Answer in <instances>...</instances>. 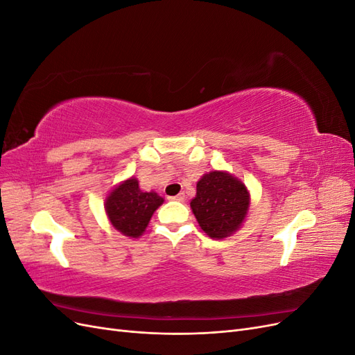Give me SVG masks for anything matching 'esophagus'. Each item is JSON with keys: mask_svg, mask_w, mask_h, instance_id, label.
Listing matches in <instances>:
<instances>
[{"mask_svg": "<svg viewBox=\"0 0 355 355\" xmlns=\"http://www.w3.org/2000/svg\"><path fill=\"white\" fill-rule=\"evenodd\" d=\"M185 194L184 192H180V194H178V196H175V197H170V200H175V201H180V202H184L185 201Z\"/></svg>", "mask_w": 355, "mask_h": 355, "instance_id": "obj_1", "label": "esophagus"}]
</instances>
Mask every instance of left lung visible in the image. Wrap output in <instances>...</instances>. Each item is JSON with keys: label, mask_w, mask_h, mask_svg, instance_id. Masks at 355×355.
Wrapping results in <instances>:
<instances>
[{"label": "left lung", "mask_w": 355, "mask_h": 355, "mask_svg": "<svg viewBox=\"0 0 355 355\" xmlns=\"http://www.w3.org/2000/svg\"><path fill=\"white\" fill-rule=\"evenodd\" d=\"M249 192L227 171H210L197 184L191 209L201 230L211 239L230 237L240 228L249 210Z\"/></svg>", "instance_id": "obj_1"}]
</instances>
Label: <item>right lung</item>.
Instances as JSON below:
<instances>
[{
    "label": "right lung",
    "instance_id": "obj_1",
    "mask_svg": "<svg viewBox=\"0 0 355 355\" xmlns=\"http://www.w3.org/2000/svg\"><path fill=\"white\" fill-rule=\"evenodd\" d=\"M163 201L157 192L141 191L139 182L132 178L112 189L106 198L105 210L115 230L127 237L137 239Z\"/></svg>",
    "mask_w": 355,
    "mask_h": 355
}]
</instances>
